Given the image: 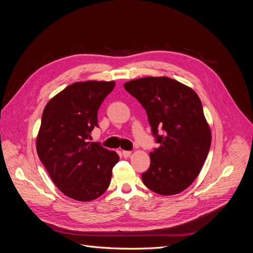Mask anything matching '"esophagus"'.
<instances>
[{
  "label": "esophagus",
  "instance_id": "1",
  "mask_svg": "<svg viewBox=\"0 0 253 253\" xmlns=\"http://www.w3.org/2000/svg\"><path fill=\"white\" fill-rule=\"evenodd\" d=\"M132 154V152L131 151H122V155H124V157H128L129 155Z\"/></svg>",
  "mask_w": 253,
  "mask_h": 253
}]
</instances>
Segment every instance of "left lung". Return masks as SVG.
<instances>
[{"label": "left lung", "mask_w": 253, "mask_h": 253, "mask_svg": "<svg viewBox=\"0 0 253 253\" xmlns=\"http://www.w3.org/2000/svg\"><path fill=\"white\" fill-rule=\"evenodd\" d=\"M125 88L147 111L159 147L150 153L151 165L142 181L153 192L175 195L191 186L200 174L211 145V129L200 97L169 77L127 81ZM162 127L164 135H158Z\"/></svg>", "instance_id": "1"}]
</instances>
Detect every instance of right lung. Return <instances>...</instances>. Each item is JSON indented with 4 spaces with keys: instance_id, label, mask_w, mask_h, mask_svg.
Here are the masks:
<instances>
[{
    "instance_id": "1",
    "label": "right lung",
    "mask_w": 253,
    "mask_h": 253,
    "mask_svg": "<svg viewBox=\"0 0 253 253\" xmlns=\"http://www.w3.org/2000/svg\"><path fill=\"white\" fill-rule=\"evenodd\" d=\"M115 81L75 82L47 102L42 114L36 148L52 182L64 195L94 201L108 190L116 152L89 142L98 126L99 106Z\"/></svg>"
}]
</instances>
